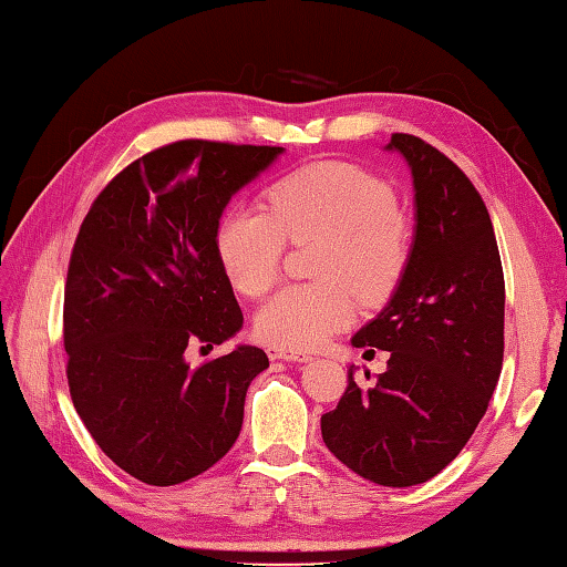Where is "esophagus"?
Instances as JSON below:
<instances>
[{
  "label": "esophagus",
  "mask_w": 567,
  "mask_h": 567,
  "mask_svg": "<svg viewBox=\"0 0 567 567\" xmlns=\"http://www.w3.org/2000/svg\"><path fill=\"white\" fill-rule=\"evenodd\" d=\"M267 355L271 358V361H291V363H308V361H312L310 353L288 351V349H281V347H269Z\"/></svg>",
  "instance_id": "esophagus-1"
}]
</instances>
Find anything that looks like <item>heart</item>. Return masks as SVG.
Here are the masks:
<instances>
[{
	"mask_svg": "<svg viewBox=\"0 0 567 567\" xmlns=\"http://www.w3.org/2000/svg\"><path fill=\"white\" fill-rule=\"evenodd\" d=\"M267 204L271 217L236 206L216 233L220 265L240 293L257 298L269 291L286 238L322 240L315 259L320 281L281 288L257 315L259 337L271 347H320L351 324L353 293L368 306L394 293L406 269L409 233L394 189L382 177L353 163H310L276 179Z\"/></svg>",
	"mask_w": 567,
	"mask_h": 567,
	"instance_id": "obj_1",
	"label": "heart"
}]
</instances>
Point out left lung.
I'll list each match as a JSON object with an SVG mask.
<instances>
[{
  "label": "left lung",
  "mask_w": 567,
  "mask_h": 567,
  "mask_svg": "<svg viewBox=\"0 0 567 567\" xmlns=\"http://www.w3.org/2000/svg\"><path fill=\"white\" fill-rule=\"evenodd\" d=\"M388 148L411 168L416 230L390 302L351 343L390 351V361L370 388L351 365L322 440L358 476L406 488L443 472L488 409L503 368L505 279L472 179L413 134H392Z\"/></svg>",
  "instance_id": "1"
}]
</instances>
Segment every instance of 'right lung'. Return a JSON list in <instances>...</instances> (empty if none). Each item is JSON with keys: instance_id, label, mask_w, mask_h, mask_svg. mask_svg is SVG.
Segmentation results:
<instances>
[{"instance_id": "add662e5", "label": "right lung", "mask_w": 567, "mask_h": 567, "mask_svg": "<svg viewBox=\"0 0 567 567\" xmlns=\"http://www.w3.org/2000/svg\"><path fill=\"white\" fill-rule=\"evenodd\" d=\"M281 154L206 140L161 146L110 179L79 228L64 286L69 394L99 447L148 486H175L224 457L247 388L269 368L257 347L199 368L185 351L243 327L218 220Z\"/></svg>"}]
</instances>
